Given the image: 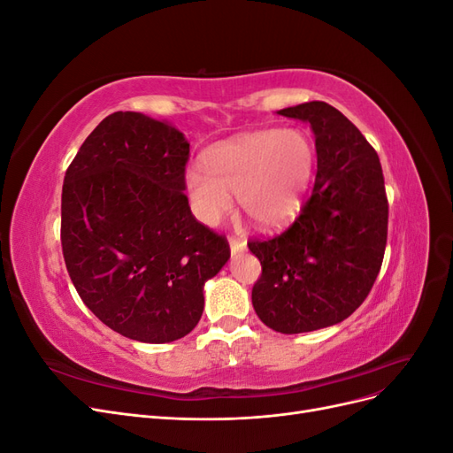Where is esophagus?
<instances>
[{"label":"esophagus","mask_w":453,"mask_h":453,"mask_svg":"<svg viewBox=\"0 0 453 453\" xmlns=\"http://www.w3.org/2000/svg\"><path fill=\"white\" fill-rule=\"evenodd\" d=\"M245 250V242L242 240H236V238H230V253L232 255H238Z\"/></svg>","instance_id":"34e87169"}]
</instances>
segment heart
<instances>
[{"label": "heart", "mask_w": 453, "mask_h": 453, "mask_svg": "<svg viewBox=\"0 0 453 453\" xmlns=\"http://www.w3.org/2000/svg\"><path fill=\"white\" fill-rule=\"evenodd\" d=\"M315 170V147L298 128H270L219 143L203 155V172L188 168L185 188L196 217L217 225L232 196L260 228H276L300 211Z\"/></svg>", "instance_id": "obj_1"}]
</instances>
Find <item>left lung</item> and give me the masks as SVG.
Listing matches in <instances>:
<instances>
[{
    "label": "left lung",
    "mask_w": 453,
    "mask_h": 453,
    "mask_svg": "<svg viewBox=\"0 0 453 453\" xmlns=\"http://www.w3.org/2000/svg\"><path fill=\"white\" fill-rule=\"evenodd\" d=\"M315 135L318 175L310 200L281 234L255 240L263 273L253 308L272 331L298 334L344 321L378 278L388 242V196L378 153L325 102L285 107Z\"/></svg>",
    "instance_id": "1"
}]
</instances>
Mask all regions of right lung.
I'll use <instances>...</instances> for the list:
<instances>
[{
	"label": "right lung",
	"instance_id": "obj_1",
	"mask_svg": "<svg viewBox=\"0 0 453 453\" xmlns=\"http://www.w3.org/2000/svg\"><path fill=\"white\" fill-rule=\"evenodd\" d=\"M188 142L166 120L117 111L81 145L62 187V251L81 300L145 344L187 336L203 283L230 258L185 195Z\"/></svg>",
	"mask_w": 453,
	"mask_h": 453
}]
</instances>
